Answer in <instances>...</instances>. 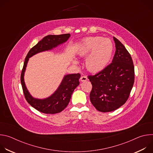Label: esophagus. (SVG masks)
Listing matches in <instances>:
<instances>
[{"label": "esophagus", "mask_w": 153, "mask_h": 153, "mask_svg": "<svg viewBox=\"0 0 153 153\" xmlns=\"http://www.w3.org/2000/svg\"><path fill=\"white\" fill-rule=\"evenodd\" d=\"M80 79V81H81V82H85V81H86V80H88V78H87V77L85 76H82Z\"/></svg>", "instance_id": "1"}]
</instances>
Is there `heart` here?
Returning a JSON list of instances; mask_svg holds the SVG:
<instances>
[{
	"label": "heart",
	"instance_id": "b5f03b06",
	"mask_svg": "<svg viewBox=\"0 0 153 153\" xmlns=\"http://www.w3.org/2000/svg\"><path fill=\"white\" fill-rule=\"evenodd\" d=\"M113 51V45L110 40L102 37H89L82 40L79 46L77 54L86 56L91 52L86 60V67L91 71L103 70L110 62Z\"/></svg>",
	"mask_w": 153,
	"mask_h": 153
}]
</instances>
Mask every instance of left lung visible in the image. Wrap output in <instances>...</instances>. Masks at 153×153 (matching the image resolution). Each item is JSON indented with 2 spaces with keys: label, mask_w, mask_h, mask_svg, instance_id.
<instances>
[{
  "label": "left lung",
  "mask_w": 153,
  "mask_h": 153,
  "mask_svg": "<svg viewBox=\"0 0 153 153\" xmlns=\"http://www.w3.org/2000/svg\"><path fill=\"white\" fill-rule=\"evenodd\" d=\"M116 51L112 60L103 70L88 76L92 84L91 103L100 112L114 111L128 100L134 82V67L129 52L113 37Z\"/></svg>",
  "instance_id": "1"
}]
</instances>
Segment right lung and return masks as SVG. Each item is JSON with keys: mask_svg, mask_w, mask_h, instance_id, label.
I'll list each match as a JSON object with an SVG mask.
<instances>
[{"mask_svg": "<svg viewBox=\"0 0 153 153\" xmlns=\"http://www.w3.org/2000/svg\"><path fill=\"white\" fill-rule=\"evenodd\" d=\"M70 37V34L60 35H48L43 37L28 53L22 70L20 82L23 92L28 103L39 111L45 114H56L63 111L68 105L71 95L76 87L79 85V73L65 76L57 90L50 97L45 99L33 98L29 93L25 86L24 76L28 59L34 54L47 51L56 47L66 42Z\"/></svg>", "mask_w": 153, "mask_h": 153, "instance_id": "add662e5", "label": "right lung"}]
</instances>
